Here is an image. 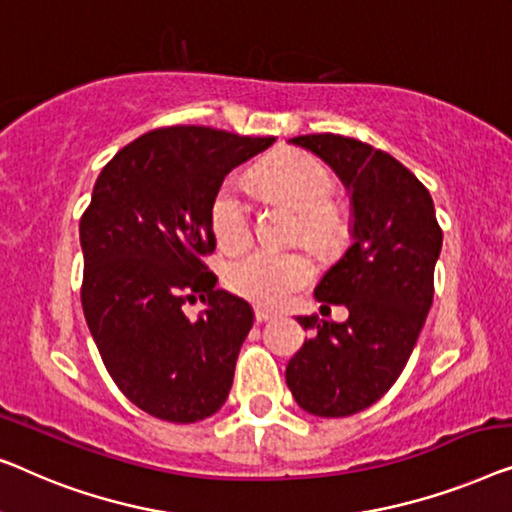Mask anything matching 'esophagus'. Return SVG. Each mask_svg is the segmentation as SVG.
<instances>
[{"mask_svg": "<svg viewBox=\"0 0 512 512\" xmlns=\"http://www.w3.org/2000/svg\"><path fill=\"white\" fill-rule=\"evenodd\" d=\"M273 315H276V313H273L271 308H264V306H257V308H255V320H257V322H266V320H271Z\"/></svg>", "mask_w": 512, "mask_h": 512, "instance_id": "34e87169", "label": "esophagus"}]
</instances>
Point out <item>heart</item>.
Listing matches in <instances>:
<instances>
[{
    "label": "heart",
    "mask_w": 512,
    "mask_h": 512,
    "mask_svg": "<svg viewBox=\"0 0 512 512\" xmlns=\"http://www.w3.org/2000/svg\"><path fill=\"white\" fill-rule=\"evenodd\" d=\"M253 183L273 199L299 211V236L313 250L331 255L350 236V215L343 201L331 197L334 178L325 164L299 150H283L259 164ZM208 220L220 248L241 250L253 236V215L243 185L225 178L215 190ZM313 262L301 250L257 248L227 266L229 290L264 306H278L311 283Z\"/></svg>",
    "instance_id": "b5f03b06"
}]
</instances>
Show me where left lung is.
Here are the masks:
<instances>
[{"instance_id":"8db88e82","label":"left lung","mask_w":512,"mask_h":512,"mask_svg":"<svg viewBox=\"0 0 512 512\" xmlns=\"http://www.w3.org/2000/svg\"><path fill=\"white\" fill-rule=\"evenodd\" d=\"M290 141L322 157L348 187L352 246L315 287V299L343 304L350 318H297L313 336L287 362L285 380L306 413L348 417L401 376L434 299L443 232L427 187L385 150L341 134Z\"/></svg>"}]
</instances>
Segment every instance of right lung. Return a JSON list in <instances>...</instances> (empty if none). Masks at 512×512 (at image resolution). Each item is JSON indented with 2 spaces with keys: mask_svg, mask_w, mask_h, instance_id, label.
<instances>
[{
  "mask_svg": "<svg viewBox=\"0 0 512 512\" xmlns=\"http://www.w3.org/2000/svg\"><path fill=\"white\" fill-rule=\"evenodd\" d=\"M273 136L178 125L139 136L99 174L81 218V304L120 392L167 422L211 417L227 401L253 308L218 290L208 208L234 167ZM207 308L197 321L187 300Z\"/></svg>",
  "mask_w": 512,
  "mask_h": 512,
  "instance_id": "right-lung-1",
  "label": "right lung"
}]
</instances>
